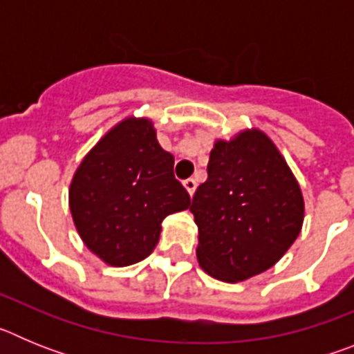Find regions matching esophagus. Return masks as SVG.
<instances>
[{
	"mask_svg": "<svg viewBox=\"0 0 354 354\" xmlns=\"http://www.w3.org/2000/svg\"><path fill=\"white\" fill-rule=\"evenodd\" d=\"M183 184H184V187H186L189 195H193V193H195V189H196V180L195 179H186Z\"/></svg>",
	"mask_w": 354,
	"mask_h": 354,
	"instance_id": "obj_1",
	"label": "esophagus"
}]
</instances>
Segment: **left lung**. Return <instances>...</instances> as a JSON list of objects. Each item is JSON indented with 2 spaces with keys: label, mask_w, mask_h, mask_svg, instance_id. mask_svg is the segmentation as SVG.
I'll list each match as a JSON object with an SVG mask.
<instances>
[{
  "label": "left lung",
  "mask_w": 354,
  "mask_h": 354,
  "mask_svg": "<svg viewBox=\"0 0 354 354\" xmlns=\"http://www.w3.org/2000/svg\"><path fill=\"white\" fill-rule=\"evenodd\" d=\"M189 211L198 225L202 270L221 282H241L270 270L303 225V196L282 154L261 131L216 142L207 180Z\"/></svg>",
  "instance_id": "left-lung-1"
}]
</instances>
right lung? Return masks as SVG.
Segmentation results:
<instances>
[{"mask_svg": "<svg viewBox=\"0 0 354 354\" xmlns=\"http://www.w3.org/2000/svg\"><path fill=\"white\" fill-rule=\"evenodd\" d=\"M84 245L109 266L149 257L168 214L192 198L174 175V156L159 147L152 122L126 118L84 156L68 192Z\"/></svg>", "mask_w": 354, "mask_h": 354, "instance_id": "obj_1", "label": "right lung"}]
</instances>
